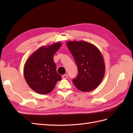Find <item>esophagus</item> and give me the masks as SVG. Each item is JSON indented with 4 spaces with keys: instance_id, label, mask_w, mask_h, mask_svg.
<instances>
[{
    "instance_id": "34e87169",
    "label": "esophagus",
    "mask_w": 133,
    "mask_h": 133,
    "mask_svg": "<svg viewBox=\"0 0 133 133\" xmlns=\"http://www.w3.org/2000/svg\"><path fill=\"white\" fill-rule=\"evenodd\" d=\"M67 78H68V75L67 74H64L62 75V78L63 79H67Z\"/></svg>"
}]
</instances>
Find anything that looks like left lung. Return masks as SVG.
<instances>
[{
	"mask_svg": "<svg viewBox=\"0 0 133 133\" xmlns=\"http://www.w3.org/2000/svg\"><path fill=\"white\" fill-rule=\"evenodd\" d=\"M66 45L78 67V75L72 82L81 91H92L99 85L105 72L101 51L94 45L85 41H69Z\"/></svg>",
	"mask_w": 133,
	"mask_h": 133,
	"instance_id": "8db88e82",
	"label": "left lung"
}]
</instances>
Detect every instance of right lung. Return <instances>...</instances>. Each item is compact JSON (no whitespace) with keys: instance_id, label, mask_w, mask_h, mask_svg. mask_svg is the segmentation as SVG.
Masks as SVG:
<instances>
[{"instance_id":"right-lung-1","label":"right lung","mask_w":133,"mask_h":133,"mask_svg":"<svg viewBox=\"0 0 133 133\" xmlns=\"http://www.w3.org/2000/svg\"><path fill=\"white\" fill-rule=\"evenodd\" d=\"M62 43L56 42L42 46L27 59L24 66V77L31 89L39 94L50 92L62 77L56 70L54 55Z\"/></svg>"}]
</instances>
